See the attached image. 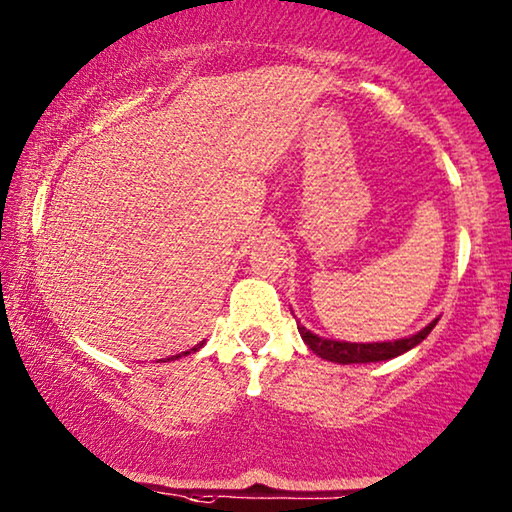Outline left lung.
Listing matches in <instances>:
<instances>
[{
    "label": "left lung",
    "instance_id": "left-lung-1",
    "mask_svg": "<svg viewBox=\"0 0 512 512\" xmlns=\"http://www.w3.org/2000/svg\"><path fill=\"white\" fill-rule=\"evenodd\" d=\"M439 323V318H434L432 323H427L425 328L418 330L416 335L395 339V342H372V344H355V342H337V339H325L318 337L314 332L307 330L305 325L298 323L300 337L305 339V344L314 351L318 358L339 362V365H360V362H381L397 358L406 351H411L413 346H418L429 332L434 330V325Z\"/></svg>",
    "mask_w": 512,
    "mask_h": 512
}]
</instances>
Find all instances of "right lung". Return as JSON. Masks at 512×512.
<instances>
[{
  "mask_svg": "<svg viewBox=\"0 0 512 512\" xmlns=\"http://www.w3.org/2000/svg\"><path fill=\"white\" fill-rule=\"evenodd\" d=\"M203 346V342L201 344H196L194 348H189V351H184V353H177V355H170V358L168 360H177V358H182V355H189V353H196L198 351V348H201ZM166 362V360H164Z\"/></svg>",
  "mask_w": 512,
  "mask_h": 512,
  "instance_id": "add662e5",
  "label": "right lung"
}]
</instances>
